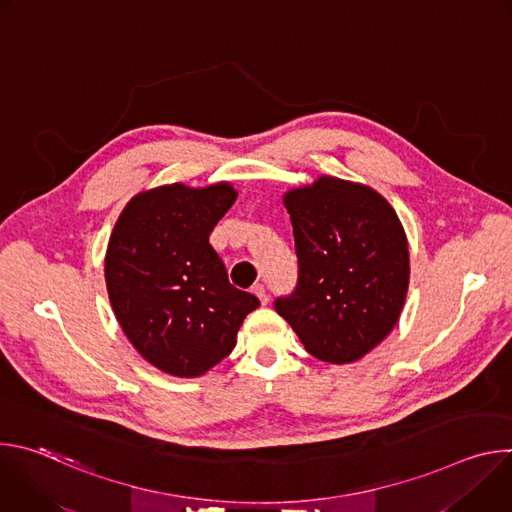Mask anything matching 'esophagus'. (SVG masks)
Segmentation results:
<instances>
[{"mask_svg": "<svg viewBox=\"0 0 512 512\" xmlns=\"http://www.w3.org/2000/svg\"><path fill=\"white\" fill-rule=\"evenodd\" d=\"M253 294L259 298V302L265 306L267 302H269V296H267V289H265V285H261V283H257L255 287H253Z\"/></svg>", "mask_w": 512, "mask_h": 512, "instance_id": "obj_1", "label": "esophagus"}]
</instances>
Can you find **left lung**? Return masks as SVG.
I'll return each instance as SVG.
<instances>
[{
  "instance_id": "8db88e82",
  "label": "left lung",
  "mask_w": 512,
  "mask_h": 512,
  "mask_svg": "<svg viewBox=\"0 0 512 512\" xmlns=\"http://www.w3.org/2000/svg\"><path fill=\"white\" fill-rule=\"evenodd\" d=\"M294 227L298 283L275 310L306 350L354 362L395 328L409 287L399 216L373 188L332 176L283 196Z\"/></svg>"
}]
</instances>
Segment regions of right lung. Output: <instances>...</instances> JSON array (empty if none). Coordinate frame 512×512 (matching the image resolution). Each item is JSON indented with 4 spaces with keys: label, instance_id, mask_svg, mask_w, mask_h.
Here are the masks:
<instances>
[{
    "label": "right lung",
    "instance_id": "obj_1",
    "mask_svg": "<svg viewBox=\"0 0 512 512\" xmlns=\"http://www.w3.org/2000/svg\"><path fill=\"white\" fill-rule=\"evenodd\" d=\"M235 200L227 182L160 186L133 196L111 233L105 281L117 322L168 375H204L231 354L245 316L259 308L208 243Z\"/></svg>",
    "mask_w": 512,
    "mask_h": 512
}]
</instances>
